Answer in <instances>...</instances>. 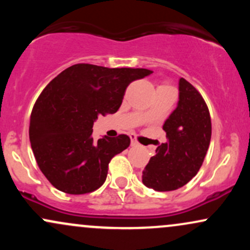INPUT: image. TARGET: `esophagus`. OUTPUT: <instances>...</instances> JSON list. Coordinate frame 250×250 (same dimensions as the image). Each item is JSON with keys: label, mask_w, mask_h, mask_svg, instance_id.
<instances>
[{"label": "esophagus", "mask_w": 250, "mask_h": 250, "mask_svg": "<svg viewBox=\"0 0 250 250\" xmlns=\"http://www.w3.org/2000/svg\"><path fill=\"white\" fill-rule=\"evenodd\" d=\"M130 139H131V146H139V142H137L136 136H135V135H130Z\"/></svg>", "instance_id": "obj_1"}]
</instances>
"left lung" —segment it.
I'll return each instance as SVG.
<instances>
[{"label": "left lung", "instance_id": "left-lung-1", "mask_svg": "<svg viewBox=\"0 0 250 250\" xmlns=\"http://www.w3.org/2000/svg\"><path fill=\"white\" fill-rule=\"evenodd\" d=\"M179 103L163 130L167 143L156 148L142 175L143 185L157 191L176 190L190 181L202 166L211 137L207 103L197 89L181 77Z\"/></svg>", "mask_w": 250, "mask_h": 250}]
</instances>
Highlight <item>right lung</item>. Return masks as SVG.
I'll use <instances>...</instances> for the list:
<instances>
[{
    "label": "right lung",
    "instance_id": "1",
    "mask_svg": "<svg viewBox=\"0 0 250 250\" xmlns=\"http://www.w3.org/2000/svg\"><path fill=\"white\" fill-rule=\"evenodd\" d=\"M151 73L77 63L48 83L31 111L29 139L37 166L54 187L82 195L104 183L109 162L130 139L121 134L95 141L94 122L116 113L128 85Z\"/></svg>",
    "mask_w": 250,
    "mask_h": 250
}]
</instances>
